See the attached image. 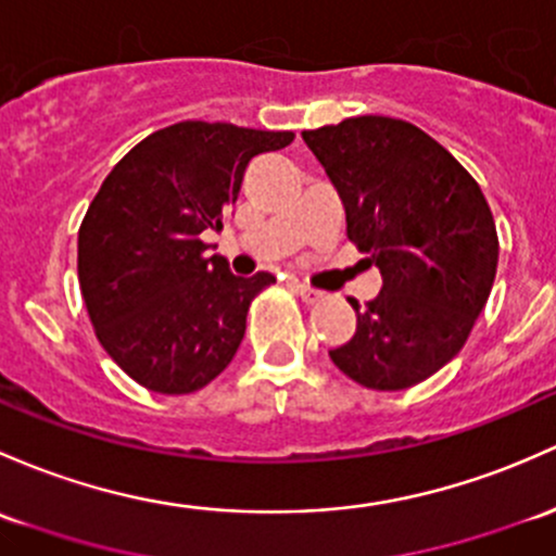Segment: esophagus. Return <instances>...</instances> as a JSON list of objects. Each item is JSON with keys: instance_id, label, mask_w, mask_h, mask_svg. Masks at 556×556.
<instances>
[{"instance_id": "esophagus-1", "label": "esophagus", "mask_w": 556, "mask_h": 556, "mask_svg": "<svg viewBox=\"0 0 556 556\" xmlns=\"http://www.w3.org/2000/svg\"><path fill=\"white\" fill-rule=\"evenodd\" d=\"M295 290H298V295H301L306 303H317V301H323V298H325L323 290L312 288V285H306V282H295Z\"/></svg>"}]
</instances>
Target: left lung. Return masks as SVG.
<instances>
[{"instance_id": "1", "label": "left lung", "mask_w": 556, "mask_h": 556, "mask_svg": "<svg viewBox=\"0 0 556 556\" xmlns=\"http://www.w3.org/2000/svg\"><path fill=\"white\" fill-rule=\"evenodd\" d=\"M346 210L349 239L381 268L356 332L330 359L376 391L410 389L464 349L493 290L498 233L482 189L410 122L352 116L303 130Z\"/></svg>"}]
</instances>
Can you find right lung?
Instances as JSON below:
<instances>
[{
    "instance_id": "add662e5",
    "label": "right lung",
    "mask_w": 556,
    "mask_h": 556,
    "mask_svg": "<svg viewBox=\"0 0 556 556\" xmlns=\"http://www.w3.org/2000/svg\"><path fill=\"white\" fill-rule=\"evenodd\" d=\"M293 132L178 122L127 151L79 226V288L101 346L140 386L191 394L226 370L253 298L277 279L207 255L250 160Z\"/></svg>"
}]
</instances>
